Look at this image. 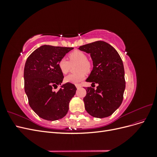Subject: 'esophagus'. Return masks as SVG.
<instances>
[{"mask_svg": "<svg viewBox=\"0 0 157 157\" xmlns=\"http://www.w3.org/2000/svg\"><path fill=\"white\" fill-rule=\"evenodd\" d=\"M75 86H76V87H77V88H79L81 87V85L79 84H75Z\"/></svg>", "mask_w": 157, "mask_h": 157, "instance_id": "esophagus-1", "label": "esophagus"}]
</instances>
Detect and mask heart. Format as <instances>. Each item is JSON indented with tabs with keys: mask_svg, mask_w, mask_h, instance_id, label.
<instances>
[{
	"mask_svg": "<svg viewBox=\"0 0 157 157\" xmlns=\"http://www.w3.org/2000/svg\"><path fill=\"white\" fill-rule=\"evenodd\" d=\"M69 61L65 58H61L58 61V67L63 74H67L71 67V64L77 63L76 69L78 71L71 73L65 78L66 82L77 84L83 80L86 76L85 72L88 73L91 70L92 63L86 58V55L83 52L74 50L68 54Z\"/></svg>",
	"mask_w": 157,
	"mask_h": 157,
	"instance_id": "obj_1",
	"label": "heart"
}]
</instances>
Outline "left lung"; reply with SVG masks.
<instances>
[{
	"label": "left lung",
	"mask_w": 157,
	"mask_h": 157,
	"mask_svg": "<svg viewBox=\"0 0 157 157\" xmlns=\"http://www.w3.org/2000/svg\"><path fill=\"white\" fill-rule=\"evenodd\" d=\"M78 49L90 54L93 61V70L86 81L92 82V85L98 84L96 90L86 88L83 99L85 109L94 117H109L121 105L126 86L121 56L103 41L80 46Z\"/></svg>",
	"instance_id": "obj_1"
}]
</instances>
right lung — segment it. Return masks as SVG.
<instances>
[{
    "label": "right lung",
    "instance_id": "1",
    "mask_svg": "<svg viewBox=\"0 0 157 157\" xmlns=\"http://www.w3.org/2000/svg\"><path fill=\"white\" fill-rule=\"evenodd\" d=\"M73 48L43 45L28 57L24 67V88L29 104L38 116L56 121L66 115L77 88L67 82L55 92L64 78L59 60Z\"/></svg>",
    "mask_w": 157,
    "mask_h": 157
}]
</instances>
